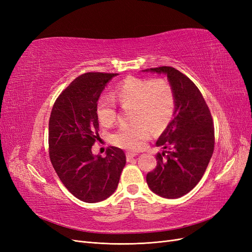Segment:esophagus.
Returning a JSON list of instances; mask_svg holds the SVG:
<instances>
[{"instance_id":"1","label":"esophagus","mask_w":252,"mask_h":252,"mask_svg":"<svg viewBox=\"0 0 252 252\" xmlns=\"http://www.w3.org/2000/svg\"><path fill=\"white\" fill-rule=\"evenodd\" d=\"M138 156V154H136V152H126V158H127V161H130L131 158H133L134 157H136Z\"/></svg>"}]
</instances>
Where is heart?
Masks as SVG:
<instances>
[{"label": "heart", "instance_id": "obj_1", "mask_svg": "<svg viewBox=\"0 0 252 252\" xmlns=\"http://www.w3.org/2000/svg\"><path fill=\"white\" fill-rule=\"evenodd\" d=\"M113 95L122 107H130L132 122L122 125L111 136L118 147L138 150L148 138L149 128L162 131L169 125L177 107L173 85L165 78L128 77L119 83ZM96 118L105 127L112 126L118 119V108L111 97L101 96L95 106Z\"/></svg>", "mask_w": 252, "mask_h": 252}]
</instances>
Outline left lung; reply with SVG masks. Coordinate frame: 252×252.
<instances>
[{"instance_id": "obj_1", "label": "left lung", "mask_w": 252, "mask_h": 252, "mask_svg": "<svg viewBox=\"0 0 252 252\" xmlns=\"http://www.w3.org/2000/svg\"><path fill=\"white\" fill-rule=\"evenodd\" d=\"M147 70V69H146ZM167 74L177 95L174 118L157 141L163 147L146 181L155 193L178 199L192 190L204 175L215 149V126L201 91L187 75L170 66L150 68Z\"/></svg>"}]
</instances>
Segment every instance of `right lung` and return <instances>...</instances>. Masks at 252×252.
<instances>
[{
    "mask_svg": "<svg viewBox=\"0 0 252 252\" xmlns=\"http://www.w3.org/2000/svg\"><path fill=\"white\" fill-rule=\"evenodd\" d=\"M116 75L106 72L80 75L60 94L50 113V162L69 192L86 203L101 202L116 191L126 164L121 148H107L106 157L91 152L93 145L100 140L96 102L106 83Z\"/></svg>",
    "mask_w": 252,
    "mask_h": 252,
    "instance_id": "right-lung-1",
    "label": "right lung"
}]
</instances>
